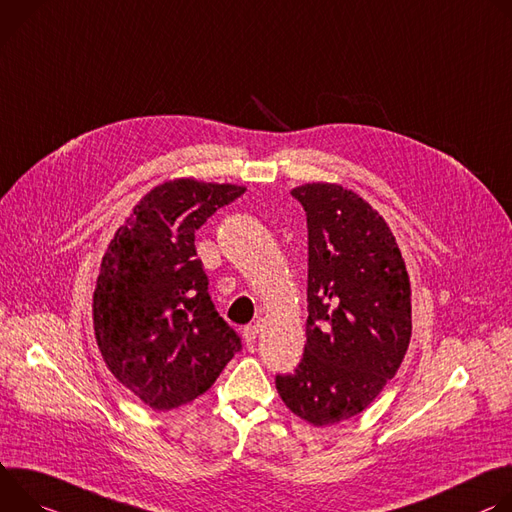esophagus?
Here are the masks:
<instances>
[{
    "label": "esophagus",
    "instance_id": "1",
    "mask_svg": "<svg viewBox=\"0 0 512 512\" xmlns=\"http://www.w3.org/2000/svg\"><path fill=\"white\" fill-rule=\"evenodd\" d=\"M258 331H260L258 323L246 325V327H244V342H246V344H254L256 337H258Z\"/></svg>",
    "mask_w": 512,
    "mask_h": 512
}]
</instances>
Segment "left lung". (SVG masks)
Returning a JSON list of instances; mask_svg holds the SVG:
<instances>
[{
  "label": "left lung",
  "mask_w": 512,
  "mask_h": 512,
  "mask_svg": "<svg viewBox=\"0 0 512 512\" xmlns=\"http://www.w3.org/2000/svg\"><path fill=\"white\" fill-rule=\"evenodd\" d=\"M307 215V344L276 390L323 427L362 413L399 370L411 339V285L386 221L356 193L309 183L291 193Z\"/></svg>",
  "instance_id": "obj_1"
}]
</instances>
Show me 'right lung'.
<instances>
[{
	"label": "right lung",
	"instance_id": "right-lung-1",
	"mask_svg": "<svg viewBox=\"0 0 512 512\" xmlns=\"http://www.w3.org/2000/svg\"><path fill=\"white\" fill-rule=\"evenodd\" d=\"M244 191L193 179L158 185L103 256L93 295L97 346L111 374L154 411L195 401L242 350L209 297L195 232Z\"/></svg>",
	"mask_w": 512,
	"mask_h": 512
}]
</instances>
